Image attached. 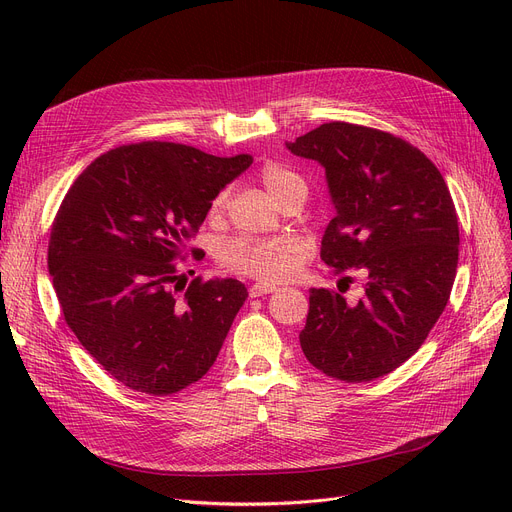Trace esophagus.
<instances>
[{
  "label": "esophagus",
  "instance_id": "esophagus-1",
  "mask_svg": "<svg viewBox=\"0 0 512 512\" xmlns=\"http://www.w3.org/2000/svg\"><path fill=\"white\" fill-rule=\"evenodd\" d=\"M276 290H278L276 284L257 282V284H253V286L249 288V294H251V299H255V297H263V294H270V292H276Z\"/></svg>",
  "mask_w": 512,
  "mask_h": 512
}]
</instances>
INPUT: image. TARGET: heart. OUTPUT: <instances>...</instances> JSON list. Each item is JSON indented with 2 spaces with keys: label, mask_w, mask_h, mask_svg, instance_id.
<instances>
[{
  "label": "heart",
  "mask_w": 512,
  "mask_h": 512,
  "mask_svg": "<svg viewBox=\"0 0 512 512\" xmlns=\"http://www.w3.org/2000/svg\"><path fill=\"white\" fill-rule=\"evenodd\" d=\"M259 178L270 195L280 201L292 191H307L305 180L282 164L261 166ZM226 203V193H220L211 203V213L222 211ZM222 265L228 270L259 278L265 282L288 278L299 265L301 242L294 236H274V238H234L224 242L218 253Z\"/></svg>",
  "instance_id": "heart-1"
}]
</instances>
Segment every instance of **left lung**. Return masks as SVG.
<instances>
[{"label":"left lung","mask_w":512,"mask_h":512,"mask_svg":"<svg viewBox=\"0 0 512 512\" xmlns=\"http://www.w3.org/2000/svg\"><path fill=\"white\" fill-rule=\"evenodd\" d=\"M286 147L326 170L336 215L321 259L367 278L357 303L309 290L303 353L342 382L382 378L419 351L450 299L459 220L448 186L417 147L384 130L328 122Z\"/></svg>","instance_id":"8db88e82"}]
</instances>
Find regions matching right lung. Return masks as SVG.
I'll use <instances>...</instances> for the list:
<instances>
[{
	"mask_svg": "<svg viewBox=\"0 0 512 512\" xmlns=\"http://www.w3.org/2000/svg\"><path fill=\"white\" fill-rule=\"evenodd\" d=\"M251 164L145 141L99 155L66 193L47 251L53 288L78 342L130 390L176 394L218 357L249 292L234 278L178 288L176 259Z\"/></svg>",
	"mask_w": 512,
	"mask_h": 512,
	"instance_id": "add662e5",
	"label": "right lung"
}]
</instances>
